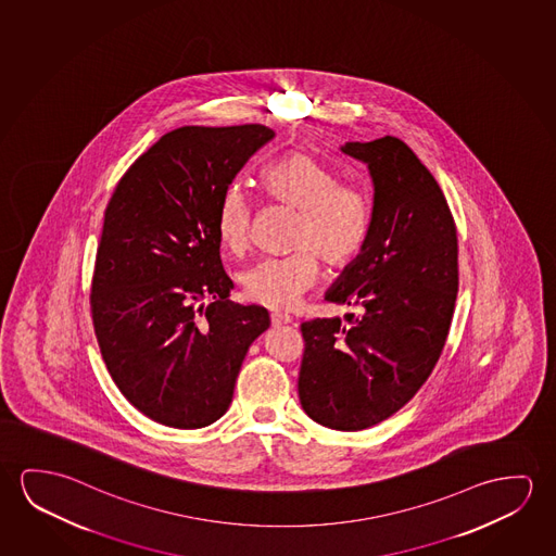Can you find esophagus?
I'll list each match as a JSON object with an SVG mask.
<instances>
[{
    "instance_id": "34e87169",
    "label": "esophagus",
    "mask_w": 556,
    "mask_h": 556,
    "mask_svg": "<svg viewBox=\"0 0 556 556\" xmlns=\"http://www.w3.org/2000/svg\"><path fill=\"white\" fill-rule=\"evenodd\" d=\"M291 324V316L281 314V312H271V325L279 327V325Z\"/></svg>"
}]
</instances>
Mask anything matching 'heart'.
<instances>
[{
  "label": "heart",
  "instance_id": "heart-1",
  "mask_svg": "<svg viewBox=\"0 0 556 556\" xmlns=\"http://www.w3.org/2000/svg\"><path fill=\"white\" fill-rule=\"evenodd\" d=\"M265 192L275 202L300 212L291 256L265 257L242 275L244 294L252 302L287 309L314 287L321 257L341 269L364 252L371 232V202L354 185L339 182L329 167L304 152H291L262 173ZM252 231V204L247 192L231 187L217 210V235L232 254L244 252Z\"/></svg>",
  "mask_w": 556,
  "mask_h": 556
}]
</instances>
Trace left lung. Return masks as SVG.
I'll return each mask as SVG.
<instances>
[{
  "label": "left lung",
  "instance_id": "obj_1",
  "mask_svg": "<svg viewBox=\"0 0 556 556\" xmlns=\"http://www.w3.org/2000/svg\"><path fill=\"white\" fill-rule=\"evenodd\" d=\"M341 150L368 167L371 232L325 292L352 312L300 325L299 396L317 424L359 431L401 410L435 368L458 292V239L443 190L402 140Z\"/></svg>",
  "mask_w": 556,
  "mask_h": 556
}]
</instances>
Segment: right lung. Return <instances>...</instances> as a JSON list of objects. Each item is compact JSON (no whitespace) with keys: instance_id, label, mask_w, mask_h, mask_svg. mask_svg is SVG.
<instances>
[{"instance_id":"obj_1","label":"right lung","mask_w":556,"mask_h":556,"mask_svg":"<svg viewBox=\"0 0 556 556\" xmlns=\"http://www.w3.org/2000/svg\"><path fill=\"white\" fill-rule=\"evenodd\" d=\"M274 137L264 125L175 128L128 167L105 207L96 339L121 393L163 426L222 418L250 344L269 327L267 309L229 300L217 210Z\"/></svg>"}]
</instances>
